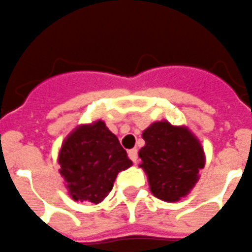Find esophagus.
Returning a JSON list of instances; mask_svg holds the SVG:
<instances>
[{"instance_id": "obj_1", "label": "esophagus", "mask_w": 252, "mask_h": 252, "mask_svg": "<svg viewBox=\"0 0 252 252\" xmlns=\"http://www.w3.org/2000/svg\"><path fill=\"white\" fill-rule=\"evenodd\" d=\"M128 158H130L134 163H136L137 162V150L136 149L128 150Z\"/></svg>"}]
</instances>
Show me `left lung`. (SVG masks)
<instances>
[{
  "label": "left lung",
  "instance_id": "left-lung-1",
  "mask_svg": "<svg viewBox=\"0 0 252 252\" xmlns=\"http://www.w3.org/2000/svg\"><path fill=\"white\" fill-rule=\"evenodd\" d=\"M143 139L140 167L148 175L153 195L169 203L186 196L205 164L199 140L189 128L172 126L167 121L150 125L144 130Z\"/></svg>",
  "mask_w": 252,
  "mask_h": 252
}]
</instances>
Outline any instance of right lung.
Segmentation results:
<instances>
[{"label":"right lung","instance_id":"obj_1","mask_svg":"<svg viewBox=\"0 0 252 252\" xmlns=\"http://www.w3.org/2000/svg\"><path fill=\"white\" fill-rule=\"evenodd\" d=\"M60 173L75 201L98 204L113 188L118 172L132 162L103 121L79 126L62 144Z\"/></svg>","mask_w":252,"mask_h":252}]
</instances>
